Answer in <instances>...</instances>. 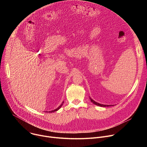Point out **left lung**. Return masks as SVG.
Segmentation results:
<instances>
[{
    "instance_id": "8db88e82",
    "label": "left lung",
    "mask_w": 147,
    "mask_h": 147,
    "mask_svg": "<svg viewBox=\"0 0 147 147\" xmlns=\"http://www.w3.org/2000/svg\"><path fill=\"white\" fill-rule=\"evenodd\" d=\"M90 99H91V101L92 103H94L95 105H96L100 106V107H109V106H110V105H103V104H100V103H97V102H95L94 100H92L91 98H90Z\"/></svg>"
}]
</instances>
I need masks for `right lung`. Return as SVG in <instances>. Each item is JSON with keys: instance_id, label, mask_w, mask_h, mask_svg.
Masks as SVG:
<instances>
[{"instance_id": "1", "label": "right lung", "mask_w": 147, "mask_h": 147, "mask_svg": "<svg viewBox=\"0 0 147 147\" xmlns=\"http://www.w3.org/2000/svg\"><path fill=\"white\" fill-rule=\"evenodd\" d=\"M62 105H63V104H61L60 105V106H59L57 109H55V110H53V111H49V113H52V112H55V111H57V110H59V109L61 108V107L62 106Z\"/></svg>"}]
</instances>
